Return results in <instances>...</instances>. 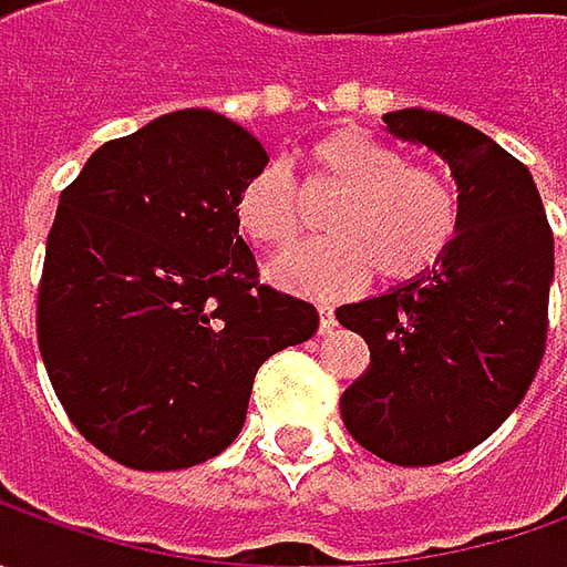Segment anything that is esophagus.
Segmentation results:
<instances>
[{
	"label": "esophagus",
	"mask_w": 567,
	"mask_h": 567,
	"mask_svg": "<svg viewBox=\"0 0 567 567\" xmlns=\"http://www.w3.org/2000/svg\"><path fill=\"white\" fill-rule=\"evenodd\" d=\"M334 324H338L334 309H331V306H318V331L328 334V331H334Z\"/></svg>",
	"instance_id": "esophagus-1"
}]
</instances>
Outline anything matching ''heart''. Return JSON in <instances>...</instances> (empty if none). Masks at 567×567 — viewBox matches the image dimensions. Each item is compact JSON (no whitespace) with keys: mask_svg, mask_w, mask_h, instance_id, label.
I'll return each mask as SVG.
<instances>
[{"mask_svg":"<svg viewBox=\"0 0 567 567\" xmlns=\"http://www.w3.org/2000/svg\"><path fill=\"white\" fill-rule=\"evenodd\" d=\"M302 192L334 195L321 224L328 239L271 265V280L293 293L334 299L375 271L403 284L432 271L457 239L461 198L442 173L406 166L398 147L360 128H334L302 151ZM239 233L265 251H287L302 233V202L280 164L255 169L236 192Z\"/></svg>","mask_w":567,"mask_h":567,"instance_id":"obj_1","label":"heart"}]
</instances>
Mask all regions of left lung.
<instances>
[{
    "instance_id": "1",
    "label": "left lung",
    "mask_w": 567,
    "mask_h": 567,
    "mask_svg": "<svg viewBox=\"0 0 567 567\" xmlns=\"http://www.w3.org/2000/svg\"><path fill=\"white\" fill-rule=\"evenodd\" d=\"M381 120L445 161L461 229L432 271L338 309L372 353L340 416L381 461L432 467L486 442L524 401L546 350L556 249L530 169L502 144L420 106Z\"/></svg>"
}]
</instances>
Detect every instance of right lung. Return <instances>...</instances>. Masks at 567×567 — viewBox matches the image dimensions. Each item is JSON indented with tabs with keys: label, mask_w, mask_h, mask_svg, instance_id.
Masks as SVG:
<instances>
[{
	"label": "right lung",
	"mask_w": 567,
	"mask_h": 567,
	"mask_svg": "<svg viewBox=\"0 0 567 567\" xmlns=\"http://www.w3.org/2000/svg\"><path fill=\"white\" fill-rule=\"evenodd\" d=\"M268 164L214 110L100 144L59 195L37 340L78 432L132 470L233 445L258 365L318 331L312 302L258 284L233 202Z\"/></svg>",
	"instance_id": "obj_1"
}]
</instances>
